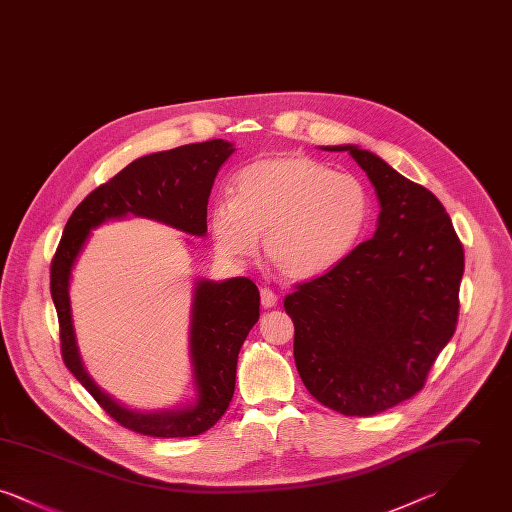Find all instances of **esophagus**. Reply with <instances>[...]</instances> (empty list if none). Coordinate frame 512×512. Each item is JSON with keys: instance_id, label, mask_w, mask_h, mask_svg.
Segmentation results:
<instances>
[{"instance_id": "obj_1", "label": "esophagus", "mask_w": 512, "mask_h": 512, "mask_svg": "<svg viewBox=\"0 0 512 512\" xmlns=\"http://www.w3.org/2000/svg\"><path fill=\"white\" fill-rule=\"evenodd\" d=\"M278 303V295L272 292V290H268V288H263L261 290V305L265 307V309H270V307H274Z\"/></svg>"}]
</instances>
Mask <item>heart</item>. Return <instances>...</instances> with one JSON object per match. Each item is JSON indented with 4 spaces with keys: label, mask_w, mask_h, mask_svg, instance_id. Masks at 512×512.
<instances>
[{
    "label": "heart",
    "mask_w": 512,
    "mask_h": 512,
    "mask_svg": "<svg viewBox=\"0 0 512 512\" xmlns=\"http://www.w3.org/2000/svg\"><path fill=\"white\" fill-rule=\"evenodd\" d=\"M370 219L365 184L301 153L259 159L236 174L232 197L211 213L222 257L245 261L265 234V255L282 276L315 278L341 263Z\"/></svg>",
    "instance_id": "heart-1"
}]
</instances>
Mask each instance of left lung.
<instances>
[{
  "label": "left lung",
  "instance_id": "left-lung-1",
  "mask_svg": "<svg viewBox=\"0 0 512 512\" xmlns=\"http://www.w3.org/2000/svg\"><path fill=\"white\" fill-rule=\"evenodd\" d=\"M380 215L370 240L286 295L293 359L309 393L345 416H372L422 390L459 318L464 251L438 197L359 146Z\"/></svg>",
  "mask_w": 512,
  "mask_h": 512
}]
</instances>
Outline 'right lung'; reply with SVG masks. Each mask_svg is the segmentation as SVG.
Instances as JSON below:
<instances>
[{
  "mask_svg": "<svg viewBox=\"0 0 512 512\" xmlns=\"http://www.w3.org/2000/svg\"><path fill=\"white\" fill-rule=\"evenodd\" d=\"M234 151L230 142L209 140L132 161L74 209L51 261V299L59 317L63 361L99 407L132 432L151 438H192L219 422L234 395L240 349L259 320V290L244 276L224 282L197 280L190 318L195 399L180 409L136 411L101 391L84 368L69 295L74 263L94 228L130 215L205 236L215 176Z\"/></svg>",
  "mask_w": 512,
  "mask_h": 512,
  "instance_id": "right-lung-1",
  "label": "right lung"
}]
</instances>
